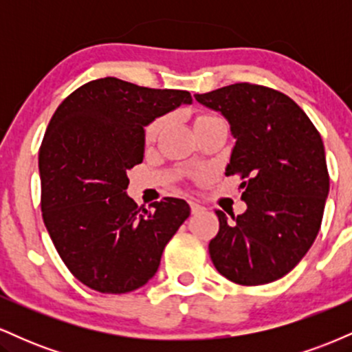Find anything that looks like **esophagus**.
I'll return each mask as SVG.
<instances>
[{
	"mask_svg": "<svg viewBox=\"0 0 352 352\" xmlns=\"http://www.w3.org/2000/svg\"><path fill=\"white\" fill-rule=\"evenodd\" d=\"M190 210H192V213L195 215V213H200L201 210H204V207L197 204V201H190Z\"/></svg>",
	"mask_w": 352,
	"mask_h": 352,
	"instance_id": "34e87169",
	"label": "esophagus"
}]
</instances>
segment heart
Returning <instances> with one entry per match:
<instances>
[{
    "instance_id": "obj_1",
    "label": "heart",
    "mask_w": 352,
    "mask_h": 352,
    "mask_svg": "<svg viewBox=\"0 0 352 352\" xmlns=\"http://www.w3.org/2000/svg\"><path fill=\"white\" fill-rule=\"evenodd\" d=\"M213 117H215V116L199 114L195 117V125L204 122V120L213 119ZM162 129H164V119H162V117H159V119H153L152 122L147 125V129H145V142H147V144L155 142L157 137H159L160 132H162Z\"/></svg>"
}]
</instances>
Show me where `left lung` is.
Returning <instances> with one entry per match:
<instances>
[{
  "label": "left lung",
  "mask_w": 352,
  "mask_h": 352,
  "mask_svg": "<svg viewBox=\"0 0 352 352\" xmlns=\"http://www.w3.org/2000/svg\"><path fill=\"white\" fill-rule=\"evenodd\" d=\"M200 104L220 111L236 139L225 175H238L246 212L227 218L208 252L217 272L243 286L288 274L321 228L329 192L324 145L305 111L276 89L236 82Z\"/></svg>",
  "instance_id": "obj_1"
}]
</instances>
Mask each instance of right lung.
<instances>
[{
    "instance_id": "right-lung-1",
    "label": "right lung",
    "mask_w": 352,
    "mask_h": 352,
    "mask_svg": "<svg viewBox=\"0 0 352 352\" xmlns=\"http://www.w3.org/2000/svg\"><path fill=\"white\" fill-rule=\"evenodd\" d=\"M188 91L96 79L67 96L39 147L43 220L60 260L94 292H134L157 273L168 240L190 215L185 200L137 207L127 170L144 159V127Z\"/></svg>"
}]
</instances>
